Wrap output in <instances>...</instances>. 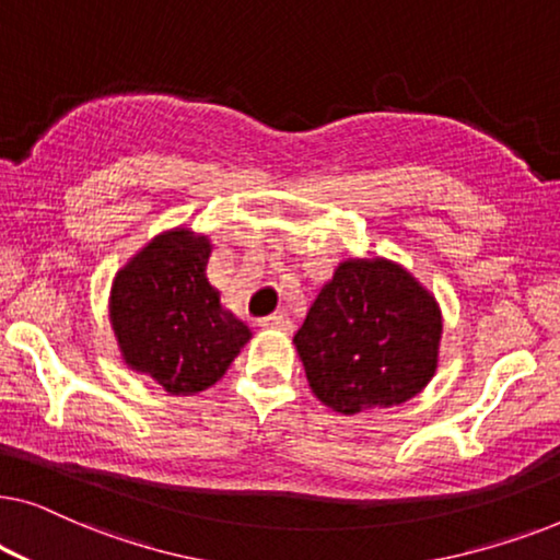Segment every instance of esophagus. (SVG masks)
<instances>
[{
	"mask_svg": "<svg viewBox=\"0 0 560 560\" xmlns=\"http://www.w3.org/2000/svg\"><path fill=\"white\" fill-rule=\"evenodd\" d=\"M259 326L278 328V331H285V334L293 331V320H290L288 313H272V316H267V318L259 320Z\"/></svg>",
	"mask_w": 560,
	"mask_h": 560,
	"instance_id": "34e87169",
	"label": "esophagus"
}]
</instances>
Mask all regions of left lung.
Instances as JSON below:
<instances>
[{
	"label": "left lung",
	"instance_id": "obj_1",
	"mask_svg": "<svg viewBox=\"0 0 560 560\" xmlns=\"http://www.w3.org/2000/svg\"><path fill=\"white\" fill-rule=\"evenodd\" d=\"M435 298L389 259H347L311 305L293 343L320 402L343 416L393 408L435 374Z\"/></svg>",
	"mask_w": 560,
	"mask_h": 560
}]
</instances>
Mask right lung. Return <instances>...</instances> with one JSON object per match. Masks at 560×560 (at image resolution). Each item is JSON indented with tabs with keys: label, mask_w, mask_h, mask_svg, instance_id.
<instances>
[{
	"label": "right lung",
	"mask_w": 560,
	"mask_h": 560,
	"mask_svg": "<svg viewBox=\"0 0 560 560\" xmlns=\"http://www.w3.org/2000/svg\"><path fill=\"white\" fill-rule=\"evenodd\" d=\"M211 242L188 229L152 240L114 278L109 318L127 366L171 395L224 377L252 331L206 278Z\"/></svg>",
	"instance_id": "right-lung-1"
}]
</instances>
